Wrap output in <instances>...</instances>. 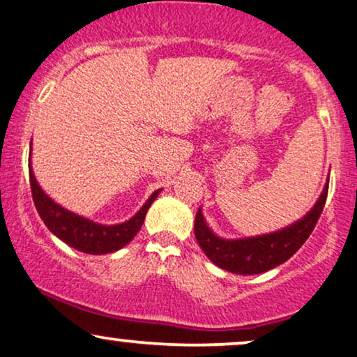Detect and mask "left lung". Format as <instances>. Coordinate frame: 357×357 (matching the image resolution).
<instances>
[{"instance_id":"obj_1","label":"left lung","mask_w":357,"mask_h":357,"mask_svg":"<svg viewBox=\"0 0 357 357\" xmlns=\"http://www.w3.org/2000/svg\"><path fill=\"white\" fill-rule=\"evenodd\" d=\"M329 180L322 188L319 199L303 219L262 236L245 238H222L213 234L204 219L202 208L195 215V238L200 249L220 269L241 275L262 274L274 269L294 255L307 241L319 220L326 199H328Z\"/></svg>"}]
</instances>
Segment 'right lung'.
I'll use <instances>...</instances> for the list:
<instances>
[{
	"label": "right lung",
	"instance_id": "right-lung-1",
	"mask_svg": "<svg viewBox=\"0 0 357 357\" xmlns=\"http://www.w3.org/2000/svg\"><path fill=\"white\" fill-rule=\"evenodd\" d=\"M29 185H31L33 202H35L36 211L46 227L50 229V232L79 252L93 255L115 252V250L127 245L137 236L145 220L146 211L162 190V188L155 190L132 219L121 222V224L105 225L70 212L68 208L61 207L60 204L54 202L52 197H48V194L40 187V183L36 182L31 169V158H29Z\"/></svg>",
	"mask_w": 357,
	"mask_h": 357
}]
</instances>
